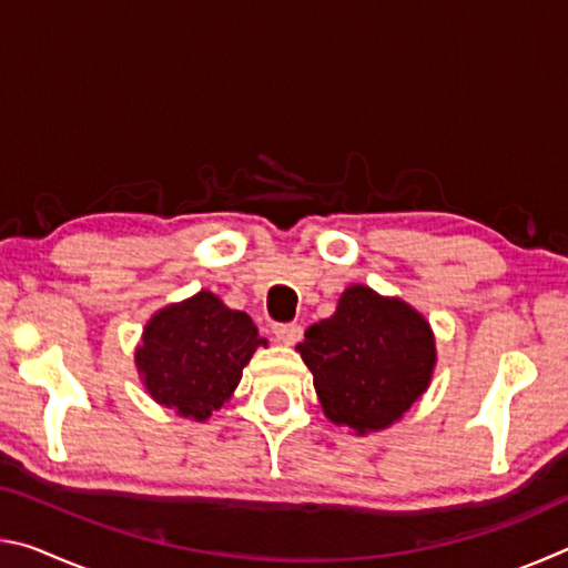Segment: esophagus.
<instances>
[{
  "instance_id": "1",
  "label": "esophagus",
  "mask_w": 568,
  "mask_h": 568,
  "mask_svg": "<svg viewBox=\"0 0 568 568\" xmlns=\"http://www.w3.org/2000/svg\"><path fill=\"white\" fill-rule=\"evenodd\" d=\"M273 333L283 345H295L303 338V328L297 323H277V325H273Z\"/></svg>"
}]
</instances>
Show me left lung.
Returning a JSON list of instances; mask_svg holds the SVG:
<instances>
[{
	"label": "left lung",
	"mask_w": 568,
	"mask_h": 568,
	"mask_svg": "<svg viewBox=\"0 0 568 568\" xmlns=\"http://www.w3.org/2000/svg\"><path fill=\"white\" fill-rule=\"evenodd\" d=\"M323 413L358 436L400 420L426 393L436 365L428 321L365 285H351L331 318L297 343Z\"/></svg>",
	"instance_id": "obj_1"
}]
</instances>
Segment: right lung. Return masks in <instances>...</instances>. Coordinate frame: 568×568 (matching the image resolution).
Here are the masks:
<instances>
[{"label": "right lung", "mask_w": 568, "mask_h": 568, "mask_svg": "<svg viewBox=\"0 0 568 568\" xmlns=\"http://www.w3.org/2000/svg\"><path fill=\"white\" fill-rule=\"evenodd\" d=\"M257 345L255 323L200 291L152 315L134 351L140 378L160 406L182 418L207 420L233 396Z\"/></svg>", "instance_id": "add662e5"}]
</instances>
